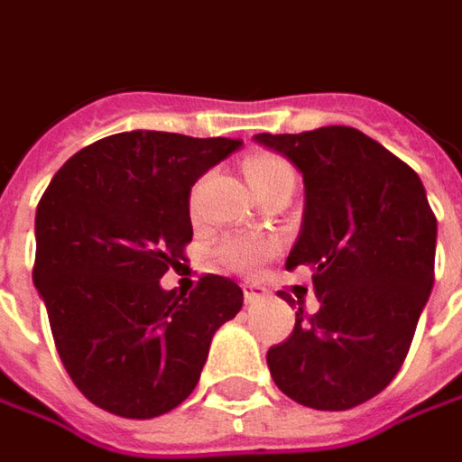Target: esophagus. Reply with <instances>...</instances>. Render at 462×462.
Wrapping results in <instances>:
<instances>
[{
	"instance_id": "esophagus-1",
	"label": "esophagus",
	"mask_w": 462,
	"mask_h": 462,
	"mask_svg": "<svg viewBox=\"0 0 462 462\" xmlns=\"http://www.w3.org/2000/svg\"><path fill=\"white\" fill-rule=\"evenodd\" d=\"M269 294L266 291V286H262L259 282H246L244 284V299H246V304H254V301H259Z\"/></svg>"
}]
</instances>
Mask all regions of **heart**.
<instances>
[{
	"label": "heart",
	"instance_id": "b5f03b06",
	"mask_svg": "<svg viewBox=\"0 0 462 462\" xmlns=\"http://www.w3.org/2000/svg\"><path fill=\"white\" fill-rule=\"evenodd\" d=\"M244 173H246V180H249L254 193L279 186V183H291L294 186L291 165L286 163L282 155H273V152H256V155L246 158ZM266 254H269V244L259 241V238H228V241L221 244V256L228 263L238 266V269L256 266V263L266 259Z\"/></svg>",
	"mask_w": 462,
	"mask_h": 462
}]
</instances>
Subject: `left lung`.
<instances>
[{"label":"left lung","mask_w":462,"mask_h":462,"mask_svg":"<svg viewBox=\"0 0 462 462\" xmlns=\"http://www.w3.org/2000/svg\"><path fill=\"white\" fill-rule=\"evenodd\" d=\"M254 140L301 173L304 216L286 269L311 266L319 299L317 314L299 310L291 337L266 352L269 372L299 405L357 407L393 383L432 291L438 221L425 186L346 125Z\"/></svg>","instance_id":"8db88e82"}]
</instances>
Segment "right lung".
Returning <instances> with one entry per match:
<instances>
[{"mask_svg": "<svg viewBox=\"0 0 462 462\" xmlns=\"http://www.w3.org/2000/svg\"><path fill=\"white\" fill-rule=\"evenodd\" d=\"M244 143L130 130L82 148L34 216V286L67 374L92 405L130 420L171 412L199 384L216 329L244 291L206 273L186 294L161 276L186 262L190 189Z\"/></svg>", "mask_w": 462, "mask_h": 462, "instance_id": "1", "label": "right lung"}]
</instances>
